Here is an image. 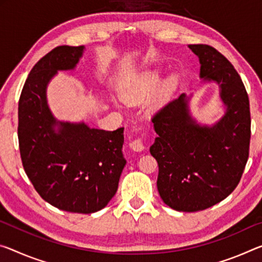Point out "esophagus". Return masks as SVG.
<instances>
[{
    "instance_id": "34e87169",
    "label": "esophagus",
    "mask_w": 262,
    "mask_h": 262,
    "mask_svg": "<svg viewBox=\"0 0 262 262\" xmlns=\"http://www.w3.org/2000/svg\"><path fill=\"white\" fill-rule=\"evenodd\" d=\"M129 146L134 151H142L144 149L142 138H138V139H135L134 141H132V142L129 143Z\"/></svg>"
}]
</instances>
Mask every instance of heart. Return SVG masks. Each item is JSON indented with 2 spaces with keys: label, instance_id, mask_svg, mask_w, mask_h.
<instances>
[{
  "label": "heart",
  "instance_id": "obj_1",
  "mask_svg": "<svg viewBox=\"0 0 262 262\" xmlns=\"http://www.w3.org/2000/svg\"><path fill=\"white\" fill-rule=\"evenodd\" d=\"M162 73L159 70L144 72L135 79L132 84L124 90L123 98L128 102H138L150 95L161 85ZM175 84V79L171 78L167 81V87L171 89Z\"/></svg>",
  "mask_w": 262,
  "mask_h": 262
}]
</instances>
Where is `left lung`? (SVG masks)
I'll return each mask as SVG.
<instances>
[{
  "instance_id": "1",
  "label": "left lung",
  "mask_w": 262,
  "mask_h": 262,
  "mask_svg": "<svg viewBox=\"0 0 262 262\" xmlns=\"http://www.w3.org/2000/svg\"><path fill=\"white\" fill-rule=\"evenodd\" d=\"M189 48L199 57L201 78L221 87L226 113L212 127L191 119L181 94L154 114L157 133L150 154L159 164L157 190L176 211L196 212L218 204L239 184L250 155V99L226 57L206 44Z\"/></svg>"
}]
</instances>
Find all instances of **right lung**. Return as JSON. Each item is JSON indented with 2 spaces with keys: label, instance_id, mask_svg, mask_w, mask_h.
Here are the masks:
<instances>
[{
  "label": "right lung",
  "instance_id": "add662e5",
  "mask_svg": "<svg viewBox=\"0 0 262 262\" xmlns=\"http://www.w3.org/2000/svg\"><path fill=\"white\" fill-rule=\"evenodd\" d=\"M82 51V45H61L37 61L19 97L17 133L24 171L39 196L68 212L93 213L118 190L126 165L123 127L107 132L58 122L45 95L50 79L59 70L74 69Z\"/></svg>",
  "mask_w": 262,
  "mask_h": 262
}]
</instances>
